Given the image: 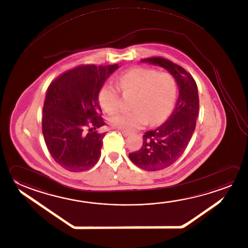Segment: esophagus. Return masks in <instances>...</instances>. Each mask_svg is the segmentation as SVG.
I'll list each match as a JSON object with an SVG mask.
<instances>
[{
    "mask_svg": "<svg viewBox=\"0 0 248 248\" xmlns=\"http://www.w3.org/2000/svg\"><path fill=\"white\" fill-rule=\"evenodd\" d=\"M121 133H122V135L124 137H127V136H129L131 135L129 132H126V131L121 130Z\"/></svg>",
    "mask_w": 248,
    "mask_h": 248,
    "instance_id": "34e87169",
    "label": "esophagus"
}]
</instances>
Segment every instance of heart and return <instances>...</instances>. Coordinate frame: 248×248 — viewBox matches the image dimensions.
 <instances>
[{"label": "heart", "instance_id": "obj_1", "mask_svg": "<svg viewBox=\"0 0 248 248\" xmlns=\"http://www.w3.org/2000/svg\"><path fill=\"white\" fill-rule=\"evenodd\" d=\"M117 86L123 93L134 94V110L119 111L108 118V124L121 130L140 129L149 121L153 125L162 123L170 116L176 103V81L168 72L130 68L118 77ZM99 102L106 112H114L120 103L117 87L111 83L105 84L99 90Z\"/></svg>", "mask_w": 248, "mask_h": 248}]
</instances>
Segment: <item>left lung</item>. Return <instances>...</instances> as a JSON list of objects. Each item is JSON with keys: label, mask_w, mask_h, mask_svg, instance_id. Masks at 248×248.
Masks as SVG:
<instances>
[{"label": "left lung", "mask_w": 248, "mask_h": 248, "mask_svg": "<svg viewBox=\"0 0 248 248\" xmlns=\"http://www.w3.org/2000/svg\"><path fill=\"white\" fill-rule=\"evenodd\" d=\"M140 62L164 68L175 78L179 93L171 114L161 126L145 132L141 148L128 155L136 166L155 171L173 164L189 144L198 118V86L184 68L168 59L151 58Z\"/></svg>", "instance_id": "1"}]
</instances>
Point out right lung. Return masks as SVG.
<instances>
[{"mask_svg": "<svg viewBox=\"0 0 248 248\" xmlns=\"http://www.w3.org/2000/svg\"><path fill=\"white\" fill-rule=\"evenodd\" d=\"M119 67L118 63L83 65L63 73L49 86L43 110V135L55 162L69 171L90 170L99 161L106 135L96 130L105 125L99 90ZM89 125L92 128L87 132Z\"/></svg>", "mask_w": 248, "mask_h": 248, "instance_id": "1", "label": "right lung"}]
</instances>
